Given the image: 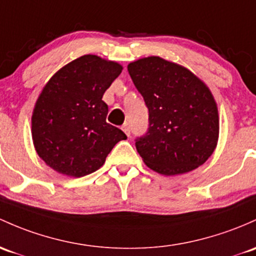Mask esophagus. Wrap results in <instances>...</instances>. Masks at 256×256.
Here are the masks:
<instances>
[{
	"label": "esophagus",
	"mask_w": 256,
	"mask_h": 256,
	"mask_svg": "<svg viewBox=\"0 0 256 256\" xmlns=\"http://www.w3.org/2000/svg\"><path fill=\"white\" fill-rule=\"evenodd\" d=\"M122 130L124 132V133L127 134L128 136H130V127H129V126H128V123H126V124H123V127H122Z\"/></svg>",
	"instance_id": "1"
}]
</instances>
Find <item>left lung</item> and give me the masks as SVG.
Listing matches in <instances>:
<instances>
[{
	"instance_id": "1",
	"label": "left lung",
	"mask_w": 256,
	"mask_h": 256,
	"mask_svg": "<svg viewBox=\"0 0 256 256\" xmlns=\"http://www.w3.org/2000/svg\"><path fill=\"white\" fill-rule=\"evenodd\" d=\"M149 110V128L136 139L145 164L164 176L190 172L212 155L218 112L210 89L190 70L158 56L128 64Z\"/></svg>"
}]
</instances>
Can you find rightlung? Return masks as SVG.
Segmentation results:
<instances>
[{
    "label": "right lung",
    "instance_id": "add662e5",
    "mask_svg": "<svg viewBox=\"0 0 256 256\" xmlns=\"http://www.w3.org/2000/svg\"><path fill=\"white\" fill-rule=\"evenodd\" d=\"M117 62L95 54L74 60L48 82L35 104L32 136L48 166L70 177L98 171L127 136L106 122L105 92L122 72Z\"/></svg>",
    "mask_w": 256,
    "mask_h": 256
}]
</instances>
